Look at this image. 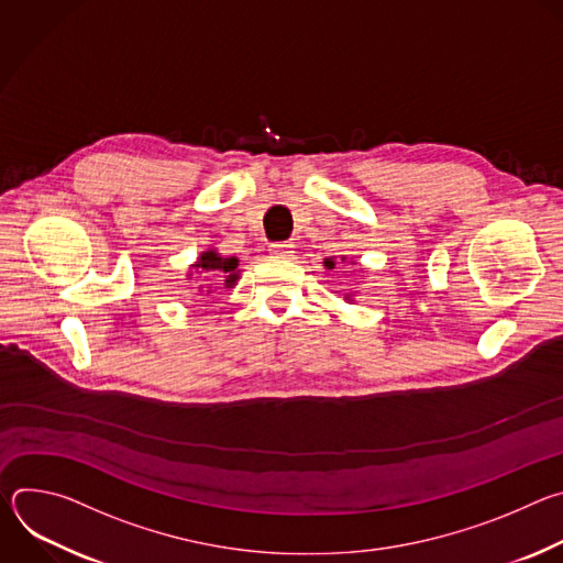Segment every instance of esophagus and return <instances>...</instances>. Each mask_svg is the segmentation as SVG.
<instances>
[{"label": "esophagus", "instance_id": "obj_1", "mask_svg": "<svg viewBox=\"0 0 563 563\" xmlns=\"http://www.w3.org/2000/svg\"><path fill=\"white\" fill-rule=\"evenodd\" d=\"M272 258H291L294 256V245L289 243H278V245H272Z\"/></svg>", "mask_w": 563, "mask_h": 563}]
</instances>
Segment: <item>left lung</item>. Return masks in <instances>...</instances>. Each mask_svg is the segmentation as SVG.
<instances>
[{"instance_id": "left-lung-1", "label": "left lung", "mask_w": 563, "mask_h": 563, "mask_svg": "<svg viewBox=\"0 0 563 563\" xmlns=\"http://www.w3.org/2000/svg\"><path fill=\"white\" fill-rule=\"evenodd\" d=\"M343 261H345V258H343ZM352 265H354V263H352ZM325 267H328V269H334V267H336L334 258H325ZM345 300H350V296H345Z\"/></svg>"}]
</instances>
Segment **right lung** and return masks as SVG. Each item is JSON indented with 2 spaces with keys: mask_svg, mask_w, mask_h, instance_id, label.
Masks as SVG:
<instances>
[{
  "mask_svg": "<svg viewBox=\"0 0 563 563\" xmlns=\"http://www.w3.org/2000/svg\"><path fill=\"white\" fill-rule=\"evenodd\" d=\"M238 258L235 256H222L216 247L205 250L196 263L189 267L187 272V280L194 278V274H211L209 276V285L200 287V291H205L202 296H213L218 294V289H231L238 285L240 278V269H238Z\"/></svg>",
  "mask_w": 563,
  "mask_h": 563,
  "instance_id": "right-lung-1",
  "label": "right lung"
}]
</instances>
